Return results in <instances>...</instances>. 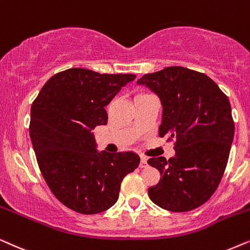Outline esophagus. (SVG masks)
<instances>
[{"mask_svg": "<svg viewBox=\"0 0 250 250\" xmlns=\"http://www.w3.org/2000/svg\"><path fill=\"white\" fill-rule=\"evenodd\" d=\"M139 167L141 168L147 167V159H146V156L141 155V164H139Z\"/></svg>", "mask_w": 250, "mask_h": 250, "instance_id": "esophagus-1", "label": "esophagus"}]
</instances>
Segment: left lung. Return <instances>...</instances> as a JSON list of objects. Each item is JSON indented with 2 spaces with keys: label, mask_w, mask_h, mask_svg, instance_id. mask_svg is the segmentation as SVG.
<instances>
[{
  "label": "left lung",
  "mask_w": 250,
  "mask_h": 250,
  "mask_svg": "<svg viewBox=\"0 0 250 250\" xmlns=\"http://www.w3.org/2000/svg\"><path fill=\"white\" fill-rule=\"evenodd\" d=\"M162 104L160 137L175 141V155L151 158L161 178L148 188L159 207L184 212L200 207L214 194L224 174L233 141L234 122L229 98L204 73L169 66L137 81Z\"/></svg>",
  "instance_id": "8db88e82"
}]
</instances>
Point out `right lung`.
Here are the masks:
<instances>
[{
    "label": "right lung",
    "instance_id": "obj_1",
    "mask_svg": "<svg viewBox=\"0 0 250 250\" xmlns=\"http://www.w3.org/2000/svg\"><path fill=\"white\" fill-rule=\"evenodd\" d=\"M135 78L68 68L51 76L33 102L29 136L40 171L72 210L92 215L111 208L123 178L138 167L132 152L99 153L91 132L107 123L105 106Z\"/></svg>",
    "mask_w": 250,
    "mask_h": 250
}]
</instances>
